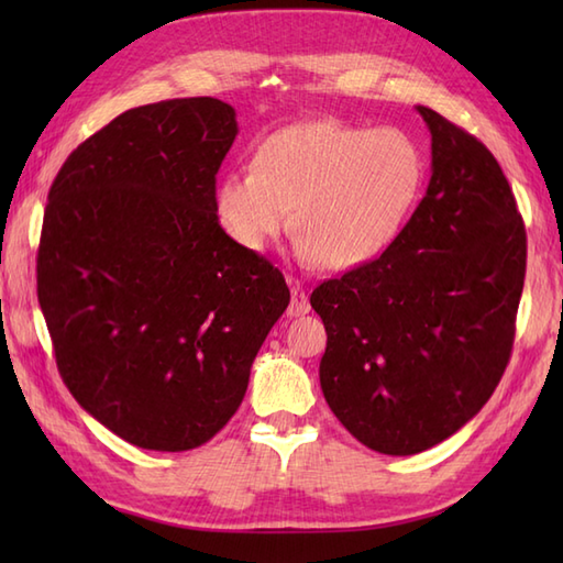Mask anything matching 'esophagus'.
I'll list each match as a JSON object with an SVG mask.
<instances>
[{"label":"esophagus","instance_id":"34e87169","mask_svg":"<svg viewBox=\"0 0 563 563\" xmlns=\"http://www.w3.org/2000/svg\"><path fill=\"white\" fill-rule=\"evenodd\" d=\"M290 292H292V300L288 307V317H305L309 314V300H307V292L302 290V285L297 280H290Z\"/></svg>","mask_w":563,"mask_h":563}]
</instances>
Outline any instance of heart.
Instances as JSON below:
<instances>
[{"label": "heart", "mask_w": 563, "mask_h": 563, "mask_svg": "<svg viewBox=\"0 0 563 563\" xmlns=\"http://www.w3.org/2000/svg\"><path fill=\"white\" fill-rule=\"evenodd\" d=\"M423 176V150L399 128L309 121L263 142L256 169L227 174L214 208L224 232L254 251L288 230L295 208L300 254L345 271L397 239Z\"/></svg>", "instance_id": "b5f03b06"}]
</instances>
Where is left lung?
I'll return each instance as SVG.
<instances>
[{
    "mask_svg": "<svg viewBox=\"0 0 563 563\" xmlns=\"http://www.w3.org/2000/svg\"><path fill=\"white\" fill-rule=\"evenodd\" d=\"M430 181L379 258L309 297L327 327L324 399L382 454L423 452L472 421L508 365L525 283L522 218L494 154L416 106Z\"/></svg>",
    "mask_w": 563,
    "mask_h": 563,
    "instance_id": "1",
    "label": "left lung"
}]
</instances>
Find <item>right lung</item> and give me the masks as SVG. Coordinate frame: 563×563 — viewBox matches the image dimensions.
<instances>
[{
    "label": "right lung",
    "mask_w": 563,
    "mask_h": 563,
    "mask_svg": "<svg viewBox=\"0 0 563 563\" xmlns=\"http://www.w3.org/2000/svg\"><path fill=\"white\" fill-rule=\"evenodd\" d=\"M236 133L212 97L140 106L81 142L47 194L38 302L57 369L137 448L184 452L222 430L290 302L283 273L218 220Z\"/></svg>",
    "instance_id": "1"
}]
</instances>
